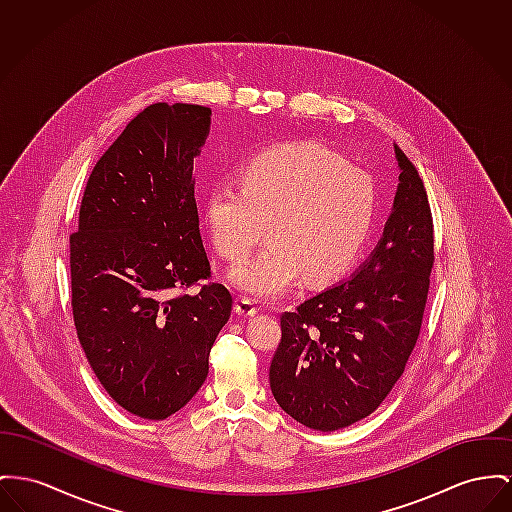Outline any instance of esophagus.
Masks as SVG:
<instances>
[{
	"mask_svg": "<svg viewBox=\"0 0 512 512\" xmlns=\"http://www.w3.org/2000/svg\"><path fill=\"white\" fill-rule=\"evenodd\" d=\"M235 312L242 316V318H250V316H256L258 314V307L254 301L246 299V297H240L235 303Z\"/></svg>",
	"mask_w": 512,
	"mask_h": 512,
	"instance_id": "1",
	"label": "esophagus"
}]
</instances>
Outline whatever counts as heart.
Returning a JSON list of instances; mask_svg holds the SVG:
<instances>
[{
	"instance_id": "1",
	"label": "heart",
	"mask_w": 512,
	"mask_h": 512,
	"mask_svg": "<svg viewBox=\"0 0 512 512\" xmlns=\"http://www.w3.org/2000/svg\"><path fill=\"white\" fill-rule=\"evenodd\" d=\"M375 190L367 172L316 143H283L248 159L239 188L215 186L204 219L217 252L244 258L266 233L270 242L229 273L252 297H277L301 275L320 283L340 275L367 237Z\"/></svg>"
}]
</instances>
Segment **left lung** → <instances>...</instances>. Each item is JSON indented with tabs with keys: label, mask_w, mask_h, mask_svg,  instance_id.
Masks as SVG:
<instances>
[{
	"label": "left lung",
	"mask_w": 512,
	"mask_h": 512,
	"mask_svg": "<svg viewBox=\"0 0 512 512\" xmlns=\"http://www.w3.org/2000/svg\"><path fill=\"white\" fill-rule=\"evenodd\" d=\"M400 184L371 256L340 281L281 314L270 365L279 408L314 431L371 415L404 373L419 338L435 262L423 180L394 145Z\"/></svg>",
	"instance_id": "1"
}]
</instances>
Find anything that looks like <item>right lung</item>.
Returning a JSON list of instances; mask_svg holds the SVG:
<instances>
[{"label":"right lung","mask_w":512,"mask_h":512,"mask_svg":"<svg viewBox=\"0 0 512 512\" xmlns=\"http://www.w3.org/2000/svg\"><path fill=\"white\" fill-rule=\"evenodd\" d=\"M211 110L157 103L141 110L91 172L69 237L77 338L110 398L161 421L202 388L211 345L233 297L211 277L194 196V157Z\"/></svg>","instance_id":"1"}]
</instances>
